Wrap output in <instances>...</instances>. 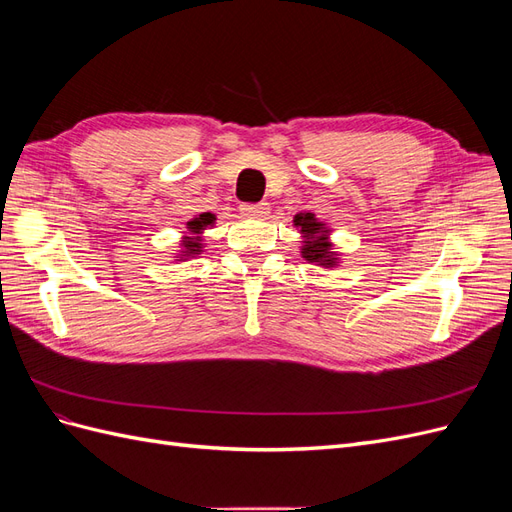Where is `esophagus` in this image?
<instances>
[{"instance_id": "1", "label": "esophagus", "mask_w": 512, "mask_h": 512, "mask_svg": "<svg viewBox=\"0 0 512 512\" xmlns=\"http://www.w3.org/2000/svg\"><path fill=\"white\" fill-rule=\"evenodd\" d=\"M241 211L245 215H252V218H265L269 213V203H243Z\"/></svg>"}]
</instances>
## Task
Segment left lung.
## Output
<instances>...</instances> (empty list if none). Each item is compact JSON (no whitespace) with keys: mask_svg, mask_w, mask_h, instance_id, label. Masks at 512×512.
<instances>
[{"mask_svg":"<svg viewBox=\"0 0 512 512\" xmlns=\"http://www.w3.org/2000/svg\"><path fill=\"white\" fill-rule=\"evenodd\" d=\"M294 226L301 228L303 232V258L309 262H318L320 267H333L335 265V252H331V243L327 239L329 230L324 228L322 222H318L312 213H299L294 218Z\"/></svg>","mask_w":512,"mask_h":512,"instance_id":"8db88e82","label":"left lung"}]
</instances>
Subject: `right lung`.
<instances>
[{"label": "right lung", "instance_id": "add662e5", "mask_svg": "<svg viewBox=\"0 0 512 512\" xmlns=\"http://www.w3.org/2000/svg\"><path fill=\"white\" fill-rule=\"evenodd\" d=\"M213 220H215L213 213H200L198 218H194L192 222H188L190 235H194V237H185V239L181 241L183 252H181L179 258H183V256H196V254L203 252V250H200V247H203V243H200V237H198V235H200V232H203L207 226H211Z\"/></svg>", "mask_w": 512, "mask_h": 512}]
</instances>
